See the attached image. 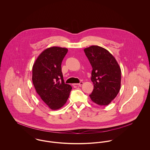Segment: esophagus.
<instances>
[{
    "mask_svg": "<svg viewBox=\"0 0 150 150\" xmlns=\"http://www.w3.org/2000/svg\"><path fill=\"white\" fill-rule=\"evenodd\" d=\"M83 84V82H82V81H81L79 84H74L73 85H74V86H81Z\"/></svg>",
    "mask_w": 150,
    "mask_h": 150,
    "instance_id": "obj_1",
    "label": "esophagus"
}]
</instances>
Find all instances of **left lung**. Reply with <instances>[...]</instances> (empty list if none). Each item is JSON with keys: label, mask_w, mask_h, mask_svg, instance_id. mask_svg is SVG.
Instances as JSON below:
<instances>
[{"label": "left lung", "mask_w": 150, "mask_h": 150, "mask_svg": "<svg viewBox=\"0 0 150 150\" xmlns=\"http://www.w3.org/2000/svg\"><path fill=\"white\" fill-rule=\"evenodd\" d=\"M84 51L92 67L91 79L94 87L89 97L96 104L107 106L120 91L121 68L112 55L103 47L92 45Z\"/></svg>", "instance_id": "8db88e82"}]
</instances>
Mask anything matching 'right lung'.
<instances>
[{
  "label": "right lung",
  "instance_id": "right-lung-1",
  "mask_svg": "<svg viewBox=\"0 0 150 150\" xmlns=\"http://www.w3.org/2000/svg\"><path fill=\"white\" fill-rule=\"evenodd\" d=\"M68 50L52 47L39 55L32 68V81L36 92L52 110L62 107L71 86L64 84L61 64Z\"/></svg>",
  "mask_w": 150,
  "mask_h": 150
}]
</instances>
